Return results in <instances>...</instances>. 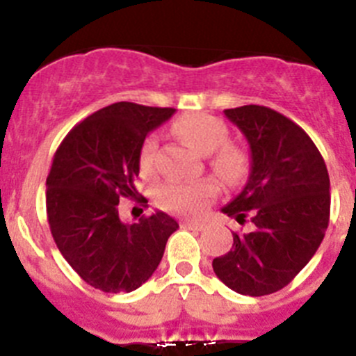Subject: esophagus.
Segmentation results:
<instances>
[{
	"label": "esophagus",
	"instance_id": "34e87169",
	"mask_svg": "<svg viewBox=\"0 0 356 356\" xmlns=\"http://www.w3.org/2000/svg\"><path fill=\"white\" fill-rule=\"evenodd\" d=\"M182 227L184 229H193V231H203L204 222L200 220H184L182 222Z\"/></svg>",
	"mask_w": 356,
	"mask_h": 356
}]
</instances>
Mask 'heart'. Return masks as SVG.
Masks as SVG:
<instances>
[{
	"label": "heart",
	"mask_w": 356,
	"mask_h": 356,
	"mask_svg": "<svg viewBox=\"0 0 356 356\" xmlns=\"http://www.w3.org/2000/svg\"><path fill=\"white\" fill-rule=\"evenodd\" d=\"M174 131L186 145L200 155H211L210 165L215 174L227 184L239 182L248 172V156L239 146L227 143L229 131L224 122L207 113H191L179 118ZM158 139L148 136L139 152V168L145 175L155 170ZM215 196L211 182H165L158 188L156 201L163 210L179 215H198Z\"/></svg>",
	"instance_id": "b5f03b06"
}]
</instances>
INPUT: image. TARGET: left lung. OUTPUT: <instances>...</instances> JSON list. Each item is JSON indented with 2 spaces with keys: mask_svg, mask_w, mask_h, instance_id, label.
<instances>
[{
  "mask_svg": "<svg viewBox=\"0 0 356 356\" xmlns=\"http://www.w3.org/2000/svg\"><path fill=\"white\" fill-rule=\"evenodd\" d=\"M245 134L250 177L224 213L241 225L231 251L213 260L227 288L265 296L288 286L321 246L331 195L325 161L310 136L279 111L260 105L224 110Z\"/></svg>",
  "mask_w": 356,
  "mask_h": 356,
  "instance_id": "obj_1",
  "label": "left lung"
}]
</instances>
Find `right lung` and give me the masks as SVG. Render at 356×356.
I'll use <instances>...</instances> for the list:
<instances>
[{"label":"right lung","instance_id":"1","mask_svg":"<svg viewBox=\"0 0 356 356\" xmlns=\"http://www.w3.org/2000/svg\"><path fill=\"white\" fill-rule=\"evenodd\" d=\"M174 111L113 103L79 122L53 156L46 179L49 229L68 265L92 288L138 289L156 270L167 239L179 229L163 211L132 224L118 217L120 198L139 197L134 181L146 136Z\"/></svg>","mask_w":356,"mask_h":356}]
</instances>
